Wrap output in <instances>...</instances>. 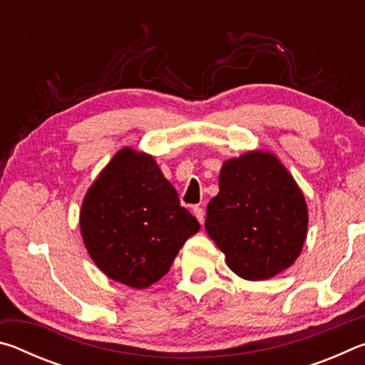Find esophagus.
I'll use <instances>...</instances> for the list:
<instances>
[{"label": "esophagus", "instance_id": "esophagus-1", "mask_svg": "<svg viewBox=\"0 0 365 365\" xmlns=\"http://www.w3.org/2000/svg\"><path fill=\"white\" fill-rule=\"evenodd\" d=\"M193 214H195V217L197 219V222H200L201 225L205 224V211H202V207H200V206L193 207Z\"/></svg>", "mask_w": 365, "mask_h": 365}]
</instances>
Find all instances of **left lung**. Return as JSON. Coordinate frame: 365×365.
Segmentation results:
<instances>
[{"mask_svg":"<svg viewBox=\"0 0 365 365\" xmlns=\"http://www.w3.org/2000/svg\"><path fill=\"white\" fill-rule=\"evenodd\" d=\"M307 206L292 174L269 151L224 163L219 193L206 209V232L245 280H267L301 255Z\"/></svg>","mask_w":365,"mask_h":365,"instance_id":"left-lung-1","label":"left lung"}]
</instances>
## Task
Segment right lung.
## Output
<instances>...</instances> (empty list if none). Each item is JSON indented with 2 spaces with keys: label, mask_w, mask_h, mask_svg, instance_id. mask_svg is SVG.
<instances>
[{
  "label": "right lung",
  "mask_w": 365,
  "mask_h": 365,
  "mask_svg": "<svg viewBox=\"0 0 365 365\" xmlns=\"http://www.w3.org/2000/svg\"><path fill=\"white\" fill-rule=\"evenodd\" d=\"M200 224L180 206L153 156L123 148L86 191L80 232L109 279L148 288L168 274Z\"/></svg>",
  "instance_id": "1"
}]
</instances>
